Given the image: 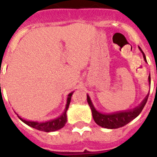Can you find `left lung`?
Listing matches in <instances>:
<instances>
[{
	"label": "left lung",
	"instance_id": "left-lung-1",
	"mask_svg": "<svg viewBox=\"0 0 157 157\" xmlns=\"http://www.w3.org/2000/svg\"><path fill=\"white\" fill-rule=\"evenodd\" d=\"M138 48H139L140 51L143 55L145 61L147 63L145 53L143 52V51L141 50V48L140 47H138ZM149 84H150V76H149ZM148 98H149V94L145 97L143 101L138 107H136L134 109L126 111H120V112L111 113V114L101 113V112L96 110L92 101H91L90 98V96L88 94H87V102H88L89 105L90 107L91 111H92L93 118H94V121L98 125L107 129H116L127 125V123H129L130 121H132L134 119H135L141 113L142 109H144V107H145V104L147 102V100H148Z\"/></svg>",
	"mask_w": 157,
	"mask_h": 157
}]
</instances>
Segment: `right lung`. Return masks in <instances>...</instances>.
<instances>
[{"instance_id":"right-lung-1","label":"right lung","mask_w":157,"mask_h":157,"mask_svg":"<svg viewBox=\"0 0 157 157\" xmlns=\"http://www.w3.org/2000/svg\"><path fill=\"white\" fill-rule=\"evenodd\" d=\"M74 91L67 95V104L66 108H65L64 112H63V114L59 117L54 119L52 120H48L46 122H42V123H39V122H34V121H28V120H23L20 116H18L19 118V120L23 121V123H26L27 125L30 126V127H33L34 129H37L41 131H45V132H52V131H56V130H59V129L63 128L64 125L67 123V114L66 112L68 109L69 105H70L71 99V96L73 94Z\"/></svg>"}]
</instances>
